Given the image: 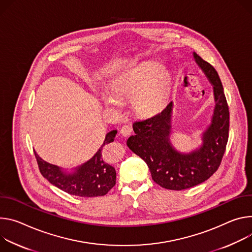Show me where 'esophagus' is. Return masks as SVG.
I'll list each match as a JSON object with an SVG mask.
<instances>
[{
	"label": "esophagus",
	"instance_id": "esophagus-1",
	"mask_svg": "<svg viewBox=\"0 0 252 252\" xmlns=\"http://www.w3.org/2000/svg\"><path fill=\"white\" fill-rule=\"evenodd\" d=\"M132 132V126L131 125H123L120 128V133L123 136H128Z\"/></svg>",
	"mask_w": 252,
	"mask_h": 252
}]
</instances>
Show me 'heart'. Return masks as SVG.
I'll use <instances>...</instances> for the list:
<instances>
[{"label":"heart","mask_w":252,"mask_h":252,"mask_svg":"<svg viewBox=\"0 0 252 252\" xmlns=\"http://www.w3.org/2000/svg\"><path fill=\"white\" fill-rule=\"evenodd\" d=\"M169 76L156 62H145L119 75L110 85V94L104 95L107 106L120 107L123 101L130 100L139 113L149 114L162 105Z\"/></svg>","instance_id":"1"}]
</instances>
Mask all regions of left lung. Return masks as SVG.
Instances as JSON below:
<instances>
[{"mask_svg": "<svg viewBox=\"0 0 252 252\" xmlns=\"http://www.w3.org/2000/svg\"><path fill=\"white\" fill-rule=\"evenodd\" d=\"M193 57L214 86L216 102L211 124L203 133L202 146L189 154H181L172 147L169 140L172 102L154 116L134 121V135L127 140V146L148 165L154 182L165 189H187L211 177L228 141L229 108L218 73L196 53Z\"/></svg>", "mask_w": 252, "mask_h": 252, "instance_id": "8db88e82", "label": "left lung"}]
</instances>
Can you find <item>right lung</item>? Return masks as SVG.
I'll list each match as a JSON object with an SVG mask.
<instances>
[{
	"label": "right lung",
	"instance_id": "right-lung-1",
	"mask_svg": "<svg viewBox=\"0 0 252 252\" xmlns=\"http://www.w3.org/2000/svg\"><path fill=\"white\" fill-rule=\"evenodd\" d=\"M117 131L107 133L104 143L96 154L85 164L78 167L73 174H66L59 167L43 160L35 151L41 174L53 185L76 196L97 197L106 195L116 184V171L105 156L103 147L114 141Z\"/></svg>",
	"mask_w": 252,
	"mask_h": 252
}]
</instances>
